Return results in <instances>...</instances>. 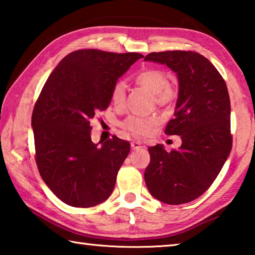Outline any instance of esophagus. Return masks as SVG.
I'll return each mask as SVG.
<instances>
[{
  "label": "esophagus",
  "instance_id": "esophagus-1",
  "mask_svg": "<svg viewBox=\"0 0 255 255\" xmlns=\"http://www.w3.org/2000/svg\"><path fill=\"white\" fill-rule=\"evenodd\" d=\"M130 145H131L132 149H140V148L144 147V146L141 145V143H140L139 140H132Z\"/></svg>",
  "mask_w": 255,
  "mask_h": 255
}]
</instances>
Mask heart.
<instances>
[{
    "mask_svg": "<svg viewBox=\"0 0 255 255\" xmlns=\"http://www.w3.org/2000/svg\"><path fill=\"white\" fill-rule=\"evenodd\" d=\"M136 83L154 94L155 103L159 107L171 106L175 101L176 91L169 84V79L165 73L159 70H144L136 75ZM127 85L124 81L116 82L111 90V100L116 106H123L126 100ZM157 120L154 117L129 116L122 124L125 130L135 136H146L153 131Z\"/></svg>",
    "mask_w": 255,
    "mask_h": 255,
    "instance_id": "b5f03b06",
    "label": "heart"
}]
</instances>
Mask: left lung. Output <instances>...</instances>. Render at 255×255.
Here are the masks:
<instances>
[{
	"label": "left lung",
	"instance_id": "obj_1",
	"mask_svg": "<svg viewBox=\"0 0 255 255\" xmlns=\"http://www.w3.org/2000/svg\"><path fill=\"white\" fill-rule=\"evenodd\" d=\"M144 60L164 64L178 76L174 118L167 123L165 133L182 140L179 149L171 152L159 144L148 148L146 187L165 204H187L210 187L231 153L227 86L213 64L196 51L150 53Z\"/></svg>",
	"mask_w": 255,
	"mask_h": 255
}]
</instances>
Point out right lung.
Wrapping results in <instances>:
<instances>
[{"instance_id":"add662e5","label":"right lung","mask_w":255,"mask_h":255,"mask_svg":"<svg viewBox=\"0 0 255 255\" xmlns=\"http://www.w3.org/2000/svg\"><path fill=\"white\" fill-rule=\"evenodd\" d=\"M81 49L65 56L51 72L34 105L36 162L42 180L65 204L88 208L107 200L130 144L117 136L100 147L91 140L92 119L111 102V90L139 58Z\"/></svg>"}]
</instances>
